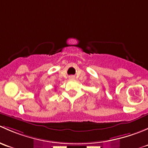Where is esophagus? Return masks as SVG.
<instances>
[{"label":"esophagus","instance_id":"34e87169","mask_svg":"<svg viewBox=\"0 0 148 148\" xmlns=\"http://www.w3.org/2000/svg\"><path fill=\"white\" fill-rule=\"evenodd\" d=\"M69 78H70V79H74V77H73V76H71V77H70Z\"/></svg>","mask_w":148,"mask_h":148}]
</instances>
